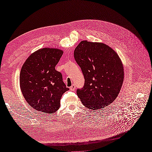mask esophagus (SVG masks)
Segmentation results:
<instances>
[{"mask_svg": "<svg viewBox=\"0 0 152 152\" xmlns=\"http://www.w3.org/2000/svg\"><path fill=\"white\" fill-rule=\"evenodd\" d=\"M70 91H75V86L74 84H73L70 87Z\"/></svg>", "mask_w": 152, "mask_h": 152, "instance_id": "1", "label": "esophagus"}]
</instances>
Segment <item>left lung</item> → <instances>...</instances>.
<instances>
[{
  "instance_id": "obj_1",
  "label": "left lung",
  "mask_w": 152,
  "mask_h": 152,
  "mask_svg": "<svg viewBox=\"0 0 152 152\" xmlns=\"http://www.w3.org/2000/svg\"><path fill=\"white\" fill-rule=\"evenodd\" d=\"M85 83L77 94L86 107L96 110L111 104L120 93L124 67L117 53L103 43L83 40L74 50Z\"/></svg>"
}]
</instances>
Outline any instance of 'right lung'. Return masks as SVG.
Returning a JSON list of instances; mask_svg holds the SVG:
<instances>
[{
  "instance_id": "1",
  "label": "right lung",
  "mask_w": 152,
  "mask_h": 152,
  "mask_svg": "<svg viewBox=\"0 0 152 152\" xmlns=\"http://www.w3.org/2000/svg\"><path fill=\"white\" fill-rule=\"evenodd\" d=\"M63 51L42 48L32 53L23 65L20 88L25 100L34 110L51 114L60 107V99L69 89L61 73L55 70Z\"/></svg>"
}]
</instances>
